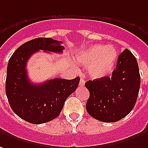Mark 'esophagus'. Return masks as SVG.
Wrapping results in <instances>:
<instances>
[{
  "mask_svg": "<svg viewBox=\"0 0 148 148\" xmlns=\"http://www.w3.org/2000/svg\"><path fill=\"white\" fill-rule=\"evenodd\" d=\"M84 85H85V81L82 79V78H81V79H80V82H79V86H83Z\"/></svg>",
  "mask_w": 148,
  "mask_h": 148,
  "instance_id": "1",
  "label": "esophagus"
}]
</instances>
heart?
Masks as SVG:
<instances>
[{
    "label": "heart",
    "mask_w": 148,
    "mask_h": 148,
    "mask_svg": "<svg viewBox=\"0 0 148 148\" xmlns=\"http://www.w3.org/2000/svg\"><path fill=\"white\" fill-rule=\"evenodd\" d=\"M117 51L112 45H95L82 49L76 55L80 66L88 67L89 75L101 78L112 73L117 62Z\"/></svg>",
    "instance_id": "b5f03b06"
}]
</instances>
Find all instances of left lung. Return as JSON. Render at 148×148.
Returning <instances> with one entry per match:
<instances>
[{"label": "left lung", "instance_id": "obj_1", "mask_svg": "<svg viewBox=\"0 0 148 148\" xmlns=\"http://www.w3.org/2000/svg\"><path fill=\"white\" fill-rule=\"evenodd\" d=\"M90 92L86 108L95 119L114 123L134 108L140 87L139 66L135 57L126 49L118 58L111 77H103L85 83Z\"/></svg>", "mask_w": 148, "mask_h": 148}]
</instances>
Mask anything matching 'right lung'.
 Instances as JSON below:
<instances>
[{"mask_svg":"<svg viewBox=\"0 0 148 148\" xmlns=\"http://www.w3.org/2000/svg\"><path fill=\"white\" fill-rule=\"evenodd\" d=\"M49 38H38L19 46L7 66L5 92L10 107L17 116L34 124H42L56 119L65 101L77 89L80 78H53L34 84L28 77L29 58L38 50L62 53L64 47Z\"/></svg>","mask_w":148,"mask_h":148,"instance_id":"obj_1","label":"right lung"}]
</instances>
